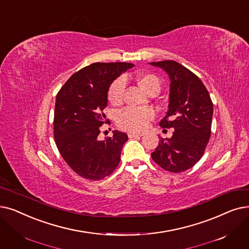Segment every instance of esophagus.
<instances>
[{"label": "esophagus", "instance_id": "obj_1", "mask_svg": "<svg viewBox=\"0 0 249 249\" xmlns=\"http://www.w3.org/2000/svg\"><path fill=\"white\" fill-rule=\"evenodd\" d=\"M129 138H134V137H142V133H137V132H129L128 133Z\"/></svg>", "mask_w": 249, "mask_h": 249}]
</instances>
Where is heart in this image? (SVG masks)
Instances as JSON below:
<instances>
[{
  "label": "heart",
  "instance_id": "1",
  "mask_svg": "<svg viewBox=\"0 0 249 249\" xmlns=\"http://www.w3.org/2000/svg\"><path fill=\"white\" fill-rule=\"evenodd\" d=\"M130 75L119 77L112 82L107 91V99L112 105H120L126 88V81L130 79ZM134 80L145 93H158L160 89V81L157 75L153 73H140L134 76ZM155 117V113L150 109H133L127 107L121 111L117 118V124L123 130L142 131L147 123Z\"/></svg>",
  "mask_w": 249,
  "mask_h": 249
}]
</instances>
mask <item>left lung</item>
<instances>
[{
	"label": "left lung",
	"instance_id": "1",
	"mask_svg": "<svg viewBox=\"0 0 249 249\" xmlns=\"http://www.w3.org/2000/svg\"><path fill=\"white\" fill-rule=\"evenodd\" d=\"M149 64L169 75L168 112L160 126L174 128L172 137H160L151 158L166 171H186L200 160L209 143L213 112L211 96L196 75L178 62Z\"/></svg>",
	"mask_w": 249,
	"mask_h": 249
}]
</instances>
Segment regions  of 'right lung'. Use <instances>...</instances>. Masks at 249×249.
Returning <instances> with one entry per match:
<instances>
[{"label": "right lung", "mask_w": 249, "mask_h": 249, "mask_svg": "<svg viewBox=\"0 0 249 249\" xmlns=\"http://www.w3.org/2000/svg\"><path fill=\"white\" fill-rule=\"evenodd\" d=\"M131 63H93L74 73L56 96L53 137L61 156L79 176L100 180L112 174L128 140L126 133L113 131L105 140L98 138L107 122L103 113L111 83Z\"/></svg>", "instance_id": "1"}]
</instances>
